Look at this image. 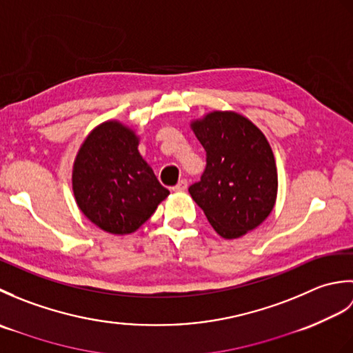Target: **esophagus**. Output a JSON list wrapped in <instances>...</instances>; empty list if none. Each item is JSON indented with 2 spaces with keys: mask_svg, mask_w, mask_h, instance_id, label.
<instances>
[{
  "mask_svg": "<svg viewBox=\"0 0 353 353\" xmlns=\"http://www.w3.org/2000/svg\"><path fill=\"white\" fill-rule=\"evenodd\" d=\"M186 188H188V182H186L185 179H182V181H179V183H177L172 190H174L176 192H182V191H185Z\"/></svg>",
  "mask_w": 353,
  "mask_h": 353,
  "instance_id": "esophagus-1",
  "label": "esophagus"
}]
</instances>
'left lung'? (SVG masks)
<instances>
[{
  "label": "left lung",
  "instance_id": "left-lung-1",
  "mask_svg": "<svg viewBox=\"0 0 353 353\" xmlns=\"http://www.w3.org/2000/svg\"><path fill=\"white\" fill-rule=\"evenodd\" d=\"M206 152V168L190 186L216 234L245 235L273 211L277 194L274 156L256 125L236 112H211L191 123Z\"/></svg>",
  "mask_w": 353,
  "mask_h": 353
}]
</instances>
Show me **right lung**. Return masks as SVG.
<instances>
[{"mask_svg":"<svg viewBox=\"0 0 353 353\" xmlns=\"http://www.w3.org/2000/svg\"><path fill=\"white\" fill-rule=\"evenodd\" d=\"M129 127L106 121L89 133L72 170V191L80 211L114 235L138 230L170 191L138 152Z\"/></svg>","mask_w":353,"mask_h":353,"instance_id":"1","label":"right lung"}]
</instances>
